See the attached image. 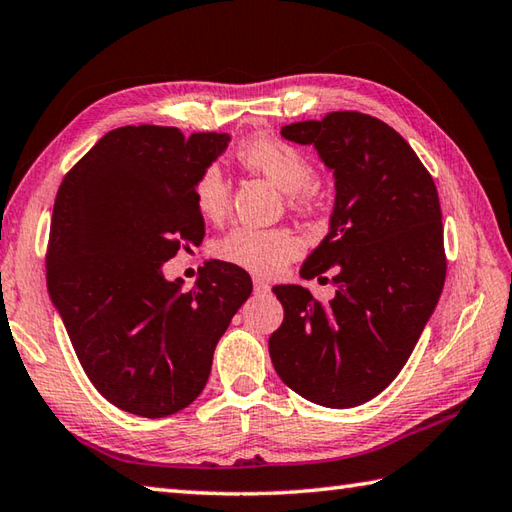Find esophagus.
<instances>
[{"label": "esophagus", "instance_id": "1", "mask_svg": "<svg viewBox=\"0 0 512 512\" xmlns=\"http://www.w3.org/2000/svg\"><path fill=\"white\" fill-rule=\"evenodd\" d=\"M254 289H256V294H267L269 292V283L265 281V278H254Z\"/></svg>", "mask_w": 512, "mask_h": 512}]
</instances>
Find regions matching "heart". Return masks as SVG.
I'll use <instances>...</instances> for the list:
<instances>
[{"label":"heart","instance_id":"heart-1","mask_svg":"<svg viewBox=\"0 0 512 512\" xmlns=\"http://www.w3.org/2000/svg\"><path fill=\"white\" fill-rule=\"evenodd\" d=\"M236 158L243 167L263 173L274 185L292 194L296 202H305L310 194L314 167L305 153L281 138L252 136L238 144ZM194 202L202 218L220 220L229 207V182L223 169L209 165L202 169L194 187ZM301 238L289 229H260L238 225L218 240L216 254L231 265L249 272L272 276L301 254Z\"/></svg>","mask_w":512,"mask_h":512}]
</instances>
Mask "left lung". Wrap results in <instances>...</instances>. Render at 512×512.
<instances>
[{
    "label": "left lung",
    "mask_w": 512,
    "mask_h": 512,
    "mask_svg": "<svg viewBox=\"0 0 512 512\" xmlns=\"http://www.w3.org/2000/svg\"><path fill=\"white\" fill-rule=\"evenodd\" d=\"M285 140L312 144L334 176L330 231L301 267L327 269L336 296L274 285L285 318L269 336L283 383L325 408H354L394 381L439 303L446 281L435 180L388 124L356 111L294 122Z\"/></svg>",
    "instance_id": "8db88e82"
}]
</instances>
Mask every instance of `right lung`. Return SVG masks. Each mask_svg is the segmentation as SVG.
<instances>
[{
	"instance_id": "right-lung-1",
	"label": "right lung",
	"mask_w": 512,
	"mask_h": 512,
	"mask_svg": "<svg viewBox=\"0 0 512 512\" xmlns=\"http://www.w3.org/2000/svg\"><path fill=\"white\" fill-rule=\"evenodd\" d=\"M227 133L120 127L66 173L57 191L46 285L82 368L106 401L160 419L207 385L220 336L249 294L238 265L209 260L191 292L162 265L200 245L196 180Z\"/></svg>"
}]
</instances>
